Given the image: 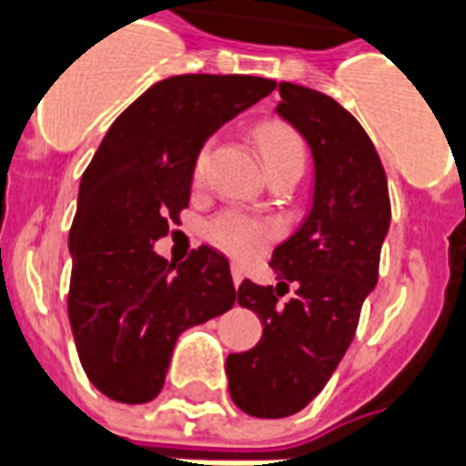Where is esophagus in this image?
<instances>
[{
  "mask_svg": "<svg viewBox=\"0 0 466 466\" xmlns=\"http://www.w3.org/2000/svg\"><path fill=\"white\" fill-rule=\"evenodd\" d=\"M242 279H244V268L234 264V267H232V281H234V286L242 284Z\"/></svg>",
  "mask_w": 466,
  "mask_h": 466,
  "instance_id": "obj_1",
  "label": "esophagus"
}]
</instances>
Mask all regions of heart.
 Here are the masks:
<instances>
[{
    "instance_id": "1",
    "label": "heart",
    "mask_w": 466,
    "mask_h": 466,
    "mask_svg": "<svg viewBox=\"0 0 466 466\" xmlns=\"http://www.w3.org/2000/svg\"><path fill=\"white\" fill-rule=\"evenodd\" d=\"M257 143H259L261 157L267 163V170L284 163H303L306 147H303L301 136L294 127L279 123V120H267L257 127ZM212 140H205L192 160V182L199 185L205 180L209 157H212ZM279 232V224L271 217H259L244 212V209H224L207 222V237L209 242L227 251L234 259H251L267 247Z\"/></svg>"
}]
</instances>
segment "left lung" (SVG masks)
Here are the masks:
<instances>
[{
  "mask_svg": "<svg viewBox=\"0 0 466 466\" xmlns=\"http://www.w3.org/2000/svg\"><path fill=\"white\" fill-rule=\"evenodd\" d=\"M277 113L306 137L316 163L311 215L271 254L277 286L244 279L237 303L257 313L261 340L227 358L234 405L254 417H289L329 382L378 284L390 227L388 177L363 126L330 96L279 84ZM295 299L281 302L288 286Z\"/></svg>",
  "mask_w": 466,
  "mask_h": 466,
  "instance_id": "8db88e82",
  "label": "left lung"
}]
</instances>
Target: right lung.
Instances as JSON below:
<instances>
[{
  "label": "right lung",
  "instance_id": "right-lung-1",
  "mask_svg": "<svg viewBox=\"0 0 466 466\" xmlns=\"http://www.w3.org/2000/svg\"><path fill=\"white\" fill-rule=\"evenodd\" d=\"M274 88L261 76H170L120 113L86 167L68 234V319L88 380L110 400L157 398L177 336L234 306L219 251L202 244L172 272L153 244L189 205L199 146Z\"/></svg>",
  "mask_w": 466,
  "mask_h": 466
}]
</instances>
